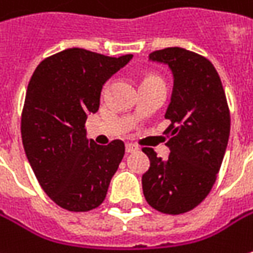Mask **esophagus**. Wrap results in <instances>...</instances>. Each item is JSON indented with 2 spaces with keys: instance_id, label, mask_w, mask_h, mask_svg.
I'll return each mask as SVG.
<instances>
[{
  "instance_id": "34e87169",
  "label": "esophagus",
  "mask_w": 253,
  "mask_h": 253,
  "mask_svg": "<svg viewBox=\"0 0 253 253\" xmlns=\"http://www.w3.org/2000/svg\"><path fill=\"white\" fill-rule=\"evenodd\" d=\"M138 146L136 144H133V143H127L126 144V151L127 153H134V151H137Z\"/></svg>"
}]
</instances>
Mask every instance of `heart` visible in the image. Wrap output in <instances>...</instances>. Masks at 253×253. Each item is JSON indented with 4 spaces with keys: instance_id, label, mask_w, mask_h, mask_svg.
Listing matches in <instances>:
<instances>
[{
    "instance_id": "b5f03b06",
    "label": "heart",
    "mask_w": 253,
    "mask_h": 253,
    "mask_svg": "<svg viewBox=\"0 0 253 253\" xmlns=\"http://www.w3.org/2000/svg\"><path fill=\"white\" fill-rule=\"evenodd\" d=\"M148 79H159V78H156V76H148V78H146V81H148Z\"/></svg>"
}]
</instances>
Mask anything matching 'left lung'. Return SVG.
Here are the masks:
<instances>
[{"instance_id":"left-lung-1","label":"left lung","mask_w":253,"mask_h":253,"mask_svg":"<svg viewBox=\"0 0 253 253\" xmlns=\"http://www.w3.org/2000/svg\"><path fill=\"white\" fill-rule=\"evenodd\" d=\"M148 58L169 65L174 87L166 113L171 125L164 131L170 156L163 160L153 148H143L150 159L143 192L160 212L184 214L203 203L216 181L231 130L229 107L207 58L177 46L154 50Z\"/></svg>"}]
</instances>
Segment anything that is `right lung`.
Returning a JSON list of instances; mask_svg holds the SVG:
<instances>
[{"label": "right lung", "mask_w": 253, "mask_h": 253, "mask_svg": "<svg viewBox=\"0 0 253 253\" xmlns=\"http://www.w3.org/2000/svg\"><path fill=\"white\" fill-rule=\"evenodd\" d=\"M131 58L71 48L45 58L29 81L22 144L39 185L63 210L86 212L105 201L125 143L96 144L86 137L84 122L99 110L106 81Z\"/></svg>", "instance_id": "1"}]
</instances>
